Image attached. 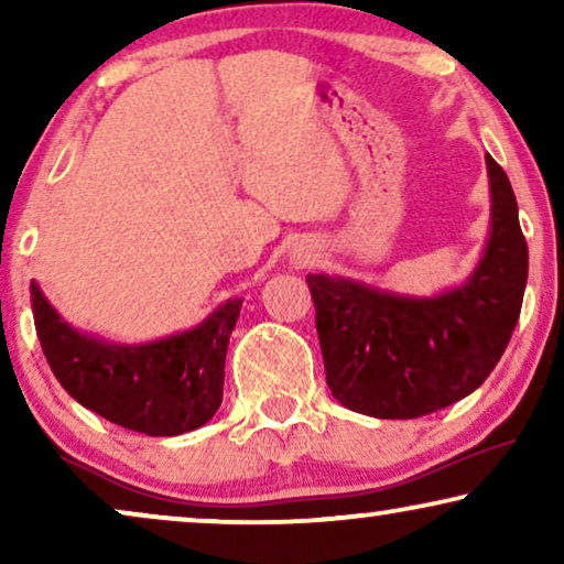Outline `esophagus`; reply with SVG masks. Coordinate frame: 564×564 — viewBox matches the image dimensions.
<instances>
[{"mask_svg": "<svg viewBox=\"0 0 564 564\" xmlns=\"http://www.w3.org/2000/svg\"><path fill=\"white\" fill-rule=\"evenodd\" d=\"M295 264H307V259H311V253H295Z\"/></svg>", "mask_w": 564, "mask_h": 564, "instance_id": "esophagus-1", "label": "esophagus"}]
</instances>
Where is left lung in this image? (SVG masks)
<instances>
[{
    "label": "left lung",
    "instance_id": "1",
    "mask_svg": "<svg viewBox=\"0 0 564 564\" xmlns=\"http://www.w3.org/2000/svg\"><path fill=\"white\" fill-rule=\"evenodd\" d=\"M490 236L462 288L408 297L344 276L307 274L326 382L338 403L375 419H419L467 398L503 357L519 321L529 246L511 182L485 156Z\"/></svg>",
    "mask_w": 564,
    "mask_h": 564
}]
</instances>
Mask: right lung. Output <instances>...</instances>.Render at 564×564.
Segmentation results:
<instances>
[{
  "instance_id": "right-lung-1",
  "label": "right lung",
  "mask_w": 564,
  "mask_h": 564,
  "mask_svg": "<svg viewBox=\"0 0 564 564\" xmlns=\"http://www.w3.org/2000/svg\"><path fill=\"white\" fill-rule=\"evenodd\" d=\"M43 354L68 395L122 429L176 436L205 426L223 403L226 351L243 300H228L197 328L151 344H110L68 326L30 282Z\"/></svg>"
}]
</instances>
